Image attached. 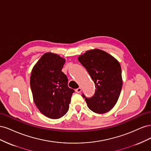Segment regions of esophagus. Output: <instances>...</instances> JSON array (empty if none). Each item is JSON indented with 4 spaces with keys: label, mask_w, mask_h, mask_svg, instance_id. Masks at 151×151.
Returning a JSON list of instances; mask_svg holds the SVG:
<instances>
[{
    "label": "esophagus",
    "mask_w": 151,
    "mask_h": 151,
    "mask_svg": "<svg viewBox=\"0 0 151 151\" xmlns=\"http://www.w3.org/2000/svg\"><path fill=\"white\" fill-rule=\"evenodd\" d=\"M81 91H82V89L81 88H78L76 89V92L77 93H79L81 92Z\"/></svg>",
    "instance_id": "1"
}]
</instances>
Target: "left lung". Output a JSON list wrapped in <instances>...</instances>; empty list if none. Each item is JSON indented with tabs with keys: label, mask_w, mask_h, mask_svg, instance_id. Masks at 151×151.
<instances>
[{
	"label": "left lung",
	"mask_w": 151,
	"mask_h": 151,
	"mask_svg": "<svg viewBox=\"0 0 151 151\" xmlns=\"http://www.w3.org/2000/svg\"><path fill=\"white\" fill-rule=\"evenodd\" d=\"M88 70L96 87L94 94L86 98L88 108L97 113H105L114 107L120 96L123 81L120 63L103 50L94 49L78 57Z\"/></svg>",
	"instance_id": "1"
}]
</instances>
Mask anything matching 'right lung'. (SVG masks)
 Segmentation results:
<instances>
[{
	"label": "right lung",
	"instance_id": "add662e5",
	"mask_svg": "<svg viewBox=\"0 0 151 151\" xmlns=\"http://www.w3.org/2000/svg\"><path fill=\"white\" fill-rule=\"evenodd\" d=\"M65 59L53 53L43 54L31 73L33 101L43 115L52 119L68 111L74 90L68 87L67 76L62 72Z\"/></svg>",
	"mask_w": 151,
	"mask_h": 151
}]
</instances>
